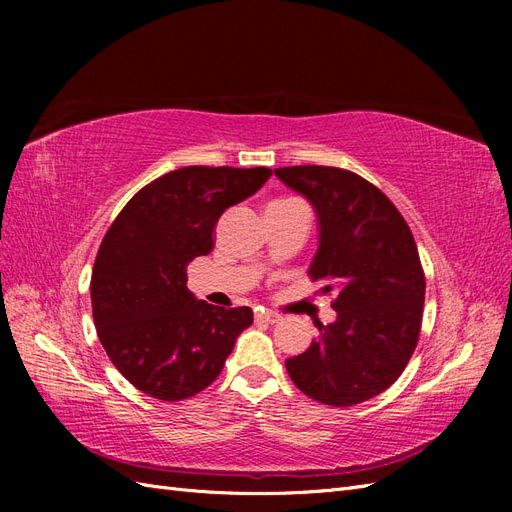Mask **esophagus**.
Segmentation results:
<instances>
[{"instance_id":"34e87169","label":"esophagus","mask_w":512,"mask_h":512,"mask_svg":"<svg viewBox=\"0 0 512 512\" xmlns=\"http://www.w3.org/2000/svg\"><path fill=\"white\" fill-rule=\"evenodd\" d=\"M256 318H258L260 322H267V324H275V322L282 320L280 314H277V312H269V309H262V312L256 314Z\"/></svg>"}]
</instances>
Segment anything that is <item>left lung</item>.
I'll use <instances>...</instances> for the list:
<instances>
[{"label":"left lung","instance_id":"left-lung-1","mask_svg":"<svg viewBox=\"0 0 512 512\" xmlns=\"http://www.w3.org/2000/svg\"><path fill=\"white\" fill-rule=\"evenodd\" d=\"M275 175L316 211L309 275L333 292L337 318L286 359L292 382L320 404L348 408L401 376L421 333L425 275L412 232L376 185L344 168L288 166Z\"/></svg>","mask_w":512,"mask_h":512}]
</instances>
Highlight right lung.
<instances>
[{
	"label": "right lung",
	"mask_w": 512,
	"mask_h": 512,
	"mask_svg": "<svg viewBox=\"0 0 512 512\" xmlns=\"http://www.w3.org/2000/svg\"><path fill=\"white\" fill-rule=\"evenodd\" d=\"M271 168L185 166L134 194L91 273V309L108 359L138 391L188 399L220 376L250 307H215L188 290V265L213 250L220 215L256 194Z\"/></svg>",
	"instance_id": "1"
}]
</instances>
